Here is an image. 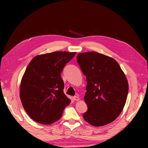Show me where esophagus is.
<instances>
[{"label":"esophagus","mask_w":148,"mask_h":148,"mask_svg":"<svg viewBox=\"0 0 148 148\" xmlns=\"http://www.w3.org/2000/svg\"><path fill=\"white\" fill-rule=\"evenodd\" d=\"M73 99H74V101H79V98L78 96H74V97H73Z\"/></svg>","instance_id":"1"}]
</instances>
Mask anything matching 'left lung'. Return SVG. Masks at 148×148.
<instances>
[{"instance_id": "left-lung-1", "label": "left lung", "mask_w": 148, "mask_h": 148, "mask_svg": "<svg viewBox=\"0 0 148 148\" xmlns=\"http://www.w3.org/2000/svg\"><path fill=\"white\" fill-rule=\"evenodd\" d=\"M77 62L87 81L84 100L87 110L84 119L95 127L109 124L119 116L126 102V76L116 60L97 52L79 53Z\"/></svg>"}]
</instances>
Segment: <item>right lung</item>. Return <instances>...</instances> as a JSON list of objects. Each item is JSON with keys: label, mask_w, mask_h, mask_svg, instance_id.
Masks as SVG:
<instances>
[{"label": "right lung", "mask_w": 148, "mask_h": 148, "mask_svg": "<svg viewBox=\"0 0 148 148\" xmlns=\"http://www.w3.org/2000/svg\"><path fill=\"white\" fill-rule=\"evenodd\" d=\"M76 53L56 51L36 56L27 66L20 86L23 106L31 119L51 124L61 118L71 103L64 95L61 73Z\"/></svg>", "instance_id": "add662e5"}]
</instances>
